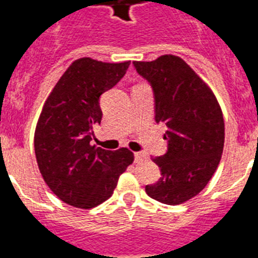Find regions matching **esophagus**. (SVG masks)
Returning a JSON list of instances; mask_svg holds the SVG:
<instances>
[{
    "label": "esophagus",
    "mask_w": 258,
    "mask_h": 258,
    "mask_svg": "<svg viewBox=\"0 0 258 258\" xmlns=\"http://www.w3.org/2000/svg\"><path fill=\"white\" fill-rule=\"evenodd\" d=\"M134 157H136V161L138 163V161L143 160V159H146L147 157V154L146 152H142V151H138V152H134Z\"/></svg>",
    "instance_id": "34e87169"
}]
</instances>
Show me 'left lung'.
<instances>
[{
    "label": "left lung",
    "mask_w": 258,
    "mask_h": 258,
    "mask_svg": "<svg viewBox=\"0 0 258 258\" xmlns=\"http://www.w3.org/2000/svg\"><path fill=\"white\" fill-rule=\"evenodd\" d=\"M155 94V120L165 124L168 152L152 160L161 177L146 192L177 206L197 197L217 169L225 143L222 109L208 84L182 58L172 54L133 61Z\"/></svg>",
    "instance_id": "obj_1"
}]
</instances>
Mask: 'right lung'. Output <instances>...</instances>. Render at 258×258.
I'll list each match as a JSON object with an SVG mask.
<instances>
[{
  "label": "right lung",
  "mask_w": 258,
  "mask_h": 258,
  "mask_svg": "<svg viewBox=\"0 0 258 258\" xmlns=\"http://www.w3.org/2000/svg\"><path fill=\"white\" fill-rule=\"evenodd\" d=\"M129 64L76 59L45 101L35 131L36 160L50 190L70 206L90 209L106 202L134 161L126 147L109 151L92 145L93 126L102 120L99 97Z\"/></svg>",
  "instance_id": "right-lung-1"
}]
</instances>
